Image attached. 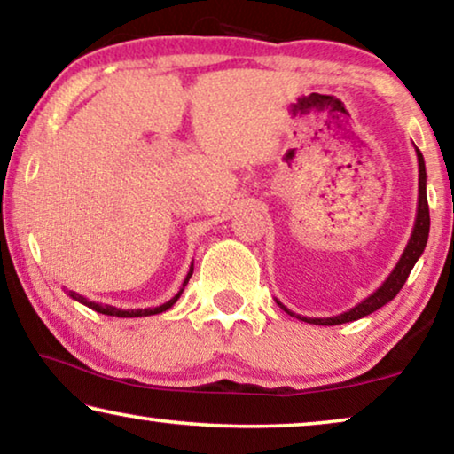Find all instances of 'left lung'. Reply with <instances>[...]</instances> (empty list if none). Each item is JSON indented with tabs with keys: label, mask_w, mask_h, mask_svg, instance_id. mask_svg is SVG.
I'll list each match as a JSON object with an SVG mask.
<instances>
[{
	"label": "left lung",
	"mask_w": 454,
	"mask_h": 454,
	"mask_svg": "<svg viewBox=\"0 0 454 454\" xmlns=\"http://www.w3.org/2000/svg\"><path fill=\"white\" fill-rule=\"evenodd\" d=\"M416 157H418V207H416V222L414 228H411V236L405 245L403 253L397 261V265L391 270L387 279H385L381 286H379L373 294L369 297H364L361 303H356L355 308L347 309V312L338 314V316H330V317H308V316H297L292 309H287L279 300H275L279 303V308L283 312H287L289 316L300 317L301 322L308 324H316V326H336V324H347V322H355L358 317H364L369 314L377 312L379 308H383L385 303H389L394 297L400 294V289L403 287V283L408 281L410 270L414 269V265L420 259L426 242H428V232H430V212H428V198H426V165H424V157L422 153L416 148Z\"/></svg>",
	"instance_id": "left-lung-1"
}]
</instances>
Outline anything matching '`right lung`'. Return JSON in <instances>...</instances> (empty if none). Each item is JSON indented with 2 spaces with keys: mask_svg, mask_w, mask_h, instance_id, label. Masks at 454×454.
Segmentation results:
<instances>
[{
  "mask_svg": "<svg viewBox=\"0 0 454 454\" xmlns=\"http://www.w3.org/2000/svg\"><path fill=\"white\" fill-rule=\"evenodd\" d=\"M192 275H193V262H192V267H189V270H187L185 281H184V286H181V289L177 292V295L171 297V300L165 301V303H160V306H157V308H145V309H121V308H116V306H107V303H98V301L87 300L85 295H81V294H77V292H71V289H69V292H67V295H69L71 300H75V301H79V303H83V306L91 308V309H96V312H99V314H106V316H116V317H142V316H154V314H162V312H167L168 308H173V303L179 300L181 294H184V289H185V286H187V281L192 279Z\"/></svg>",
  "mask_w": 454,
  "mask_h": 454,
  "instance_id": "add662e5",
  "label": "right lung"
}]
</instances>
